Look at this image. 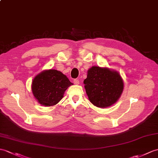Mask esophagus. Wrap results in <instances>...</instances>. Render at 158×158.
<instances>
[{
	"mask_svg": "<svg viewBox=\"0 0 158 158\" xmlns=\"http://www.w3.org/2000/svg\"><path fill=\"white\" fill-rule=\"evenodd\" d=\"M73 83H74L75 85H79L80 82L78 79H74V81H73Z\"/></svg>",
	"mask_w": 158,
	"mask_h": 158,
	"instance_id": "1",
	"label": "esophagus"
}]
</instances>
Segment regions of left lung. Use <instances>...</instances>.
<instances>
[{
    "mask_svg": "<svg viewBox=\"0 0 158 158\" xmlns=\"http://www.w3.org/2000/svg\"><path fill=\"white\" fill-rule=\"evenodd\" d=\"M83 83L91 103L101 108L114 104L124 89L123 80L118 72L98 66L88 69Z\"/></svg>",
    "mask_w": 158,
    "mask_h": 158,
    "instance_id": "8db88e82",
    "label": "left lung"
}]
</instances>
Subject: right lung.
I'll return each mask as SVG.
<instances>
[{
	"label": "right lung",
	"mask_w": 158,
	"mask_h": 158,
	"mask_svg": "<svg viewBox=\"0 0 158 158\" xmlns=\"http://www.w3.org/2000/svg\"><path fill=\"white\" fill-rule=\"evenodd\" d=\"M72 85L63 73L48 69L40 73L34 78L31 91L38 103L44 106H52L62 100L65 91Z\"/></svg>",
	"instance_id": "1"
}]
</instances>
